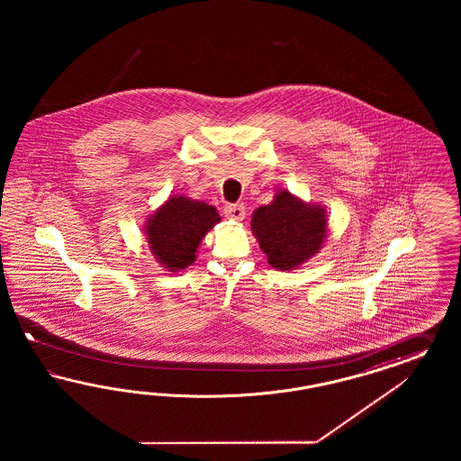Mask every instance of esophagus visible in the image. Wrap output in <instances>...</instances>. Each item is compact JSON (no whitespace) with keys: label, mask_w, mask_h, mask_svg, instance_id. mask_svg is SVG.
Returning <instances> with one entry per match:
<instances>
[{"label":"esophagus","mask_w":461,"mask_h":461,"mask_svg":"<svg viewBox=\"0 0 461 461\" xmlns=\"http://www.w3.org/2000/svg\"><path fill=\"white\" fill-rule=\"evenodd\" d=\"M224 216L231 221H243L245 220V206L243 204H228L224 208Z\"/></svg>","instance_id":"34e87169"}]
</instances>
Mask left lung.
Segmentation results:
<instances>
[{"mask_svg": "<svg viewBox=\"0 0 461 461\" xmlns=\"http://www.w3.org/2000/svg\"><path fill=\"white\" fill-rule=\"evenodd\" d=\"M251 231L267 262L279 270H295L321 250L328 238V216L321 204L304 203L287 189L253 211Z\"/></svg>", "mask_w": 461, "mask_h": 461, "instance_id": "8db88e82", "label": "left lung"}]
</instances>
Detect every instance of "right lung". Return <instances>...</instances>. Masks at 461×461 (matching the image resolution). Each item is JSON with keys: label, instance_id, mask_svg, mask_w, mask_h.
<instances>
[{"label": "right lung", "instance_id": "add662e5", "mask_svg": "<svg viewBox=\"0 0 461 461\" xmlns=\"http://www.w3.org/2000/svg\"><path fill=\"white\" fill-rule=\"evenodd\" d=\"M221 216L214 206L185 195H170L145 223L152 255L167 272L193 266L201 240Z\"/></svg>", "mask_w": 461, "mask_h": 461}]
</instances>
